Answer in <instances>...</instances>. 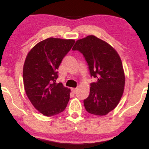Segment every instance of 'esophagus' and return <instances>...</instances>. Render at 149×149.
Here are the masks:
<instances>
[{
    "instance_id": "34e87169",
    "label": "esophagus",
    "mask_w": 149,
    "mask_h": 149,
    "mask_svg": "<svg viewBox=\"0 0 149 149\" xmlns=\"http://www.w3.org/2000/svg\"><path fill=\"white\" fill-rule=\"evenodd\" d=\"M71 90H72V91L74 93H76L77 91V88H72V89H71Z\"/></svg>"
}]
</instances>
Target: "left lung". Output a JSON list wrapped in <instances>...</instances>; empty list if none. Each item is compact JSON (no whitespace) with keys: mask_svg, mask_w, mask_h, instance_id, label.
I'll return each mask as SVG.
<instances>
[{"mask_svg":"<svg viewBox=\"0 0 149 149\" xmlns=\"http://www.w3.org/2000/svg\"><path fill=\"white\" fill-rule=\"evenodd\" d=\"M73 51L83 55L91 77L89 95L83 100L86 111L95 115H107L119 104L125 86L121 60L115 49L93 35L75 42Z\"/></svg>","mask_w":149,"mask_h":149,"instance_id":"1","label":"left lung"}]
</instances>
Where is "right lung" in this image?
Instances as JSON below:
<instances>
[{
    "label": "right lung",
    "mask_w": 149,
    "mask_h": 149,
    "mask_svg": "<svg viewBox=\"0 0 149 149\" xmlns=\"http://www.w3.org/2000/svg\"><path fill=\"white\" fill-rule=\"evenodd\" d=\"M75 42L72 39L49 38L28 53L23 68L26 95L35 109L45 116L61 113L70 99V89L56 83L63 58Z\"/></svg>",
    "instance_id": "obj_1"
}]
</instances>
